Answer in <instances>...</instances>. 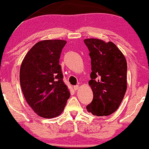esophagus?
Here are the masks:
<instances>
[{
	"label": "esophagus",
	"mask_w": 149,
	"mask_h": 149,
	"mask_svg": "<svg viewBox=\"0 0 149 149\" xmlns=\"http://www.w3.org/2000/svg\"><path fill=\"white\" fill-rule=\"evenodd\" d=\"M79 85H75V86H74V90H75V91L78 90V89H79Z\"/></svg>",
	"instance_id": "esophagus-1"
}]
</instances>
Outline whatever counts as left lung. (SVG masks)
<instances>
[{"label":"left lung","instance_id":"obj_1","mask_svg":"<svg viewBox=\"0 0 149 149\" xmlns=\"http://www.w3.org/2000/svg\"><path fill=\"white\" fill-rule=\"evenodd\" d=\"M91 71L89 85L93 98L87 110L95 116H108L117 111L127 89V62L119 49L111 41L87 38Z\"/></svg>","mask_w":149,"mask_h":149}]
</instances>
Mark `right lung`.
Segmentation results:
<instances>
[{"instance_id":"add662e5","label":"right lung","mask_w":149,"mask_h":149,"mask_svg":"<svg viewBox=\"0 0 149 149\" xmlns=\"http://www.w3.org/2000/svg\"><path fill=\"white\" fill-rule=\"evenodd\" d=\"M66 43L64 40L38 42L26 54L20 67L19 81L24 97L41 117H58L70 97L59 64Z\"/></svg>"}]
</instances>
